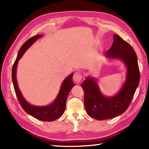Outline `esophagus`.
<instances>
[{
	"label": "esophagus",
	"instance_id": "1",
	"mask_svg": "<svg viewBox=\"0 0 149 149\" xmlns=\"http://www.w3.org/2000/svg\"><path fill=\"white\" fill-rule=\"evenodd\" d=\"M82 78H83V77H82L80 73L76 72L75 73L74 76H73V80H74V81L76 83H79L82 80Z\"/></svg>",
	"mask_w": 149,
	"mask_h": 149
}]
</instances>
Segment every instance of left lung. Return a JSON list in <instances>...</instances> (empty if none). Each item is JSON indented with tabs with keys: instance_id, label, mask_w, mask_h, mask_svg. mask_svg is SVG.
I'll use <instances>...</instances> for the list:
<instances>
[{
	"instance_id": "8db88e82",
	"label": "left lung",
	"mask_w": 149,
	"mask_h": 149,
	"mask_svg": "<svg viewBox=\"0 0 149 149\" xmlns=\"http://www.w3.org/2000/svg\"><path fill=\"white\" fill-rule=\"evenodd\" d=\"M104 56L108 59L120 60L126 68V77L118 92L111 97L102 93L95 78L85 77L81 84L85 109L90 117L99 120L115 118L124 113L130 105L140 79L136 54L130 44L118 35L114 34L113 45Z\"/></svg>"
}]
</instances>
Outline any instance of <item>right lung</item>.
I'll return each instance as SVG.
<instances>
[{"mask_svg":"<svg viewBox=\"0 0 149 149\" xmlns=\"http://www.w3.org/2000/svg\"><path fill=\"white\" fill-rule=\"evenodd\" d=\"M43 35L42 34H38V35L31 38L21 47L20 49L19 50L18 52L17 59H16L14 65L13 66L12 81L19 103L20 104L22 107L25 111L31 116H33L34 118L42 120V121L52 122L59 118L65 112L68 95L72 88L75 86V84L72 81L74 73L70 74L63 81L58 95L53 102L50 104H48V105L42 106L32 105L25 99L20 89H19L17 76H16L18 61L23 56L24 54L26 52V50L34 42H36L37 40H38Z\"/></svg>","mask_w":149,"mask_h":149,"instance_id":"add662e5","label":"right lung"}]
</instances>
